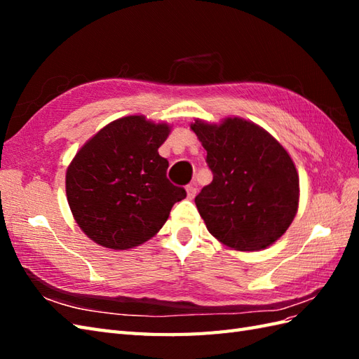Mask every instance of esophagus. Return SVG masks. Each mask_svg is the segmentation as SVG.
I'll list each match as a JSON object with an SVG mask.
<instances>
[{"label": "esophagus", "mask_w": 359, "mask_h": 359, "mask_svg": "<svg viewBox=\"0 0 359 359\" xmlns=\"http://www.w3.org/2000/svg\"><path fill=\"white\" fill-rule=\"evenodd\" d=\"M196 193H197V187H196V184H189V185L187 187V194H188V199H194Z\"/></svg>", "instance_id": "34e87169"}]
</instances>
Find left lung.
Returning <instances> with one entry per match:
<instances>
[{
	"mask_svg": "<svg viewBox=\"0 0 359 359\" xmlns=\"http://www.w3.org/2000/svg\"><path fill=\"white\" fill-rule=\"evenodd\" d=\"M212 182L196 196L208 231L225 245L256 251L271 245L293 222L299 179L287 151L262 128L242 118L222 125L196 120Z\"/></svg>",
	"mask_w": 359,
	"mask_h": 359,
	"instance_id": "8db88e82",
	"label": "left lung"
}]
</instances>
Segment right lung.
<instances>
[{"mask_svg": "<svg viewBox=\"0 0 359 359\" xmlns=\"http://www.w3.org/2000/svg\"><path fill=\"white\" fill-rule=\"evenodd\" d=\"M168 134V125L129 116L100 129L74 157L66 172L67 202L79 226L98 245H140L187 197L168 180V160L158 156Z\"/></svg>", "mask_w": 359, "mask_h": 359, "instance_id": "add662e5", "label": "right lung"}]
</instances>
